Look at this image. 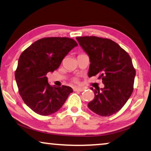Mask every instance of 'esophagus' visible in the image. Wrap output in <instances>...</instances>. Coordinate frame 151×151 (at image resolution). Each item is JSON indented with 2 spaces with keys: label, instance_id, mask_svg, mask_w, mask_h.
I'll return each instance as SVG.
<instances>
[{
  "label": "esophagus",
  "instance_id": "1",
  "mask_svg": "<svg viewBox=\"0 0 151 151\" xmlns=\"http://www.w3.org/2000/svg\"><path fill=\"white\" fill-rule=\"evenodd\" d=\"M73 90L75 91H83L85 90V89H84V88H81V87H76V88H74Z\"/></svg>",
  "mask_w": 151,
  "mask_h": 151
}]
</instances>
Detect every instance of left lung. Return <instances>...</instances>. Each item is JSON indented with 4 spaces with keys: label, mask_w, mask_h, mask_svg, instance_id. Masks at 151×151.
<instances>
[{
    "label": "left lung",
    "mask_w": 151,
    "mask_h": 151,
    "mask_svg": "<svg viewBox=\"0 0 151 151\" xmlns=\"http://www.w3.org/2000/svg\"><path fill=\"white\" fill-rule=\"evenodd\" d=\"M76 40L89 58V77L99 75L105 85L91 88L94 99L88 107L100 116H111L122 108L132 93L136 71L130 57L109 39L86 36Z\"/></svg>",
    "instance_id": "obj_1"
}]
</instances>
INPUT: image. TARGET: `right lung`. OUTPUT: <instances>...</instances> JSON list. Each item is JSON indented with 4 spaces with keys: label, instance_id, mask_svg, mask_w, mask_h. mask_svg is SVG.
I'll return each mask as SVG.
<instances>
[{
    "label": "right lung",
    "instance_id": "1",
    "mask_svg": "<svg viewBox=\"0 0 151 151\" xmlns=\"http://www.w3.org/2000/svg\"><path fill=\"white\" fill-rule=\"evenodd\" d=\"M78 44L67 37H46L26 48L19 57L15 79L23 101L37 114L48 116L61 108L71 87L51 86L46 74L58 69Z\"/></svg>",
    "mask_w": 151,
    "mask_h": 151
}]
</instances>
